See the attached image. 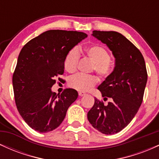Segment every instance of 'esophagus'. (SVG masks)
Segmentation results:
<instances>
[{
    "label": "esophagus",
    "instance_id": "obj_1",
    "mask_svg": "<svg viewBox=\"0 0 159 159\" xmlns=\"http://www.w3.org/2000/svg\"><path fill=\"white\" fill-rule=\"evenodd\" d=\"M78 95H79V96H85L86 93L84 92H79L78 93Z\"/></svg>",
    "mask_w": 159,
    "mask_h": 159
}]
</instances>
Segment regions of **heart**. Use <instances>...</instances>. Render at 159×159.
<instances>
[{"label":"heart","instance_id":"1","mask_svg":"<svg viewBox=\"0 0 159 159\" xmlns=\"http://www.w3.org/2000/svg\"><path fill=\"white\" fill-rule=\"evenodd\" d=\"M84 54L91 62L93 63V69L99 75V77L104 78L110 75L111 72V56L105 48L97 45H90L85 48ZM78 61V50L76 48L71 49L65 57L64 68L66 70L70 73L75 72ZM97 82L98 79L93 75L77 74L69 78L68 84L74 90L85 92L93 87Z\"/></svg>","mask_w":159,"mask_h":159}]
</instances>
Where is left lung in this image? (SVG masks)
<instances>
[{
    "label": "left lung",
    "instance_id": "1",
    "mask_svg": "<svg viewBox=\"0 0 159 159\" xmlns=\"http://www.w3.org/2000/svg\"><path fill=\"white\" fill-rule=\"evenodd\" d=\"M93 36L107 45L115 58L114 71L98 87L107 105L95 98L87 118L93 127L113 134L126 127L139 110L147 81L144 58L138 48L115 31L93 30Z\"/></svg>",
    "mask_w": 159,
    "mask_h": 159
}]
</instances>
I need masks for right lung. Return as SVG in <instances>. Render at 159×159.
Returning <instances> with one entry per match:
<instances>
[{"instance_id":"obj_1","label":"right lung","mask_w":159,"mask_h":159,"mask_svg":"<svg viewBox=\"0 0 159 159\" xmlns=\"http://www.w3.org/2000/svg\"><path fill=\"white\" fill-rule=\"evenodd\" d=\"M87 36L83 32L48 30L29 41L20 52L12 75L15 102L21 117L35 131L45 133L57 128L77 99L74 89L57 94L52 87L64 72L67 53Z\"/></svg>"}]
</instances>
